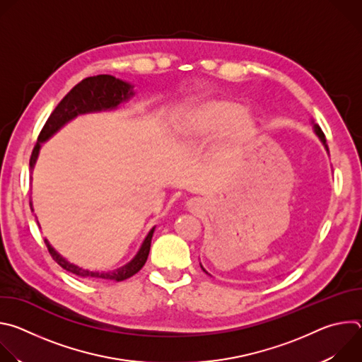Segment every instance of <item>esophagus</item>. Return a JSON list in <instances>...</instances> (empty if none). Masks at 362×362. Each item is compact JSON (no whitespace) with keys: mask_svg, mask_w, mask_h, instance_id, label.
<instances>
[{"mask_svg":"<svg viewBox=\"0 0 362 362\" xmlns=\"http://www.w3.org/2000/svg\"><path fill=\"white\" fill-rule=\"evenodd\" d=\"M187 206L192 211H199V209L203 208V203L199 199H192V200L187 202Z\"/></svg>","mask_w":362,"mask_h":362,"instance_id":"34e87169","label":"esophagus"}]
</instances>
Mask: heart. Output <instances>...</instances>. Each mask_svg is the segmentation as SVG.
<instances>
[{"label":"heart","mask_w":362,"mask_h":362,"mask_svg":"<svg viewBox=\"0 0 362 362\" xmlns=\"http://www.w3.org/2000/svg\"><path fill=\"white\" fill-rule=\"evenodd\" d=\"M242 112L238 103L229 100L199 101L176 116L170 133L176 143L186 144L212 137L225 130L226 144L238 148L255 133L253 119Z\"/></svg>","instance_id":"heart-1"}]
</instances>
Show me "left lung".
<instances>
[{"instance_id": "8db88e82", "label": "left lung", "mask_w": 362, "mask_h": 362, "mask_svg": "<svg viewBox=\"0 0 362 362\" xmlns=\"http://www.w3.org/2000/svg\"><path fill=\"white\" fill-rule=\"evenodd\" d=\"M314 130H315V133H317V136L321 139V141L324 143V146H325V148L328 150V146H327V140H325V134H324V132L321 130V127L318 126V124H314ZM202 267V265H200ZM202 269H203V267H202ZM204 271V269H203ZM206 272V271H204Z\"/></svg>"}]
</instances>
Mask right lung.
Returning a JSON list of instances; mask_svg holds the SVG:
<instances>
[{
  "label": "right lung",
  "mask_w": 362,
  "mask_h": 362,
  "mask_svg": "<svg viewBox=\"0 0 362 362\" xmlns=\"http://www.w3.org/2000/svg\"><path fill=\"white\" fill-rule=\"evenodd\" d=\"M133 86L122 81L113 76L109 74H100V76H93L81 80L77 86H74L66 95L64 98L59 103L57 107L53 110V113L49 115L47 119L44 127L41 129L38 134V141L35 143L31 158H30V169L33 170L35 160L38 158V151L41 147V143L45 141L48 137L53 136L60 127H63L67 122L74 119L78 115L84 113H91V112H101V110H113L116 109L122 101L129 100L133 95ZM30 208L33 211V203L30 202ZM38 223V222H37ZM154 228L148 232L146 236L140 250L137 255L133 257V261H130L127 265L113 271V272H90L87 269H83L80 267H76L66 261L64 257L49 245L47 239H44L47 249L49 255L53 256V259L66 271L83 276V278H95V279H112V281H124L134 274H137L143 265L147 261V256L150 252V243H151V236H153Z\"/></svg>",
  "instance_id": "1"
}]
</instances>
